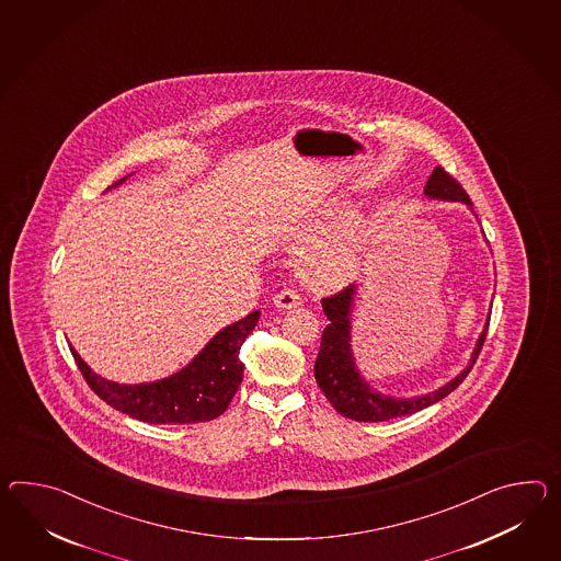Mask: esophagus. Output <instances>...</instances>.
<instances>
[{
	"instance_id": "1",
	"label": "esophagus",
	"mask_w": 561,
	"mask_h": 561,
	"mask_svg": "<svg viewBox=\"0 0 561 561\" xmlns=\"http://www.w3.org/2000/svg\"><path fill=\"white\" fill-rule=\"evenodd\" d=\"M275 306L279 310H289L301 304V294L296 287H284L279 294H275Z\"/></svg>"
}]
</instances>
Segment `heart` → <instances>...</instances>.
<instances>
[{
	"label": "heart",
	"instance_id": "heart-1",
	"mask_svg": "<svg viewBox=\"0 0 561 561\" xmlns=\"http://www.w3.org/2000/svg\"><path fill=\"white\" fill-rule=\"evenodd\" d=\"M306 272L316 284H339L353 270L351 237L344 231L312 247L306 255Z\"/></svg>",
	"mask_w": 561,
	"mask_h": 561
}]
</instances>
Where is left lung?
Masks as SVG:
<instances>
[{
	"instance_id": "obj_1",
	"label": "left lung",
	"mask_w": 561,
	"mask_h": 561,
	"mask_svg": "<svg viewBox=\"0 0 561 561\" xmlns=\"http://www.w3.org/2000/svg\"><path fill=\"white\" fill-rule=\"evenodd\" d=\"M425 194L432 198L460 201L465 205L472 206L462 184L442 165H436V170L432 172V176L425 184ZM353 294H355V286H346L342 287L341 291L322 298V308H324V314L329 316L330 324L322 332L320 353L314 365L318 387L341 415L355 422H387V420L430 408L432 403H437L439 399L450 396L451 391L465 381L466 375L479 358L489 327L480 334L479 344L474 348L472 363L468 365V369L462 370L454 381L444 385L434 393L415 397V399H393V397H382L370 391L369 385L356 373L353 355H351V344H348V334H351L348 314H351Z\"/></svg>"
}]
</instances>
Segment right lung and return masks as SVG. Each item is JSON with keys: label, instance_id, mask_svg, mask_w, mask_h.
<instances>
[{"label": "right lung", "instance_id": "add662e5", "mask_svg": "<svg viewBox=\"0 0 561 561\" xmlns=\"http://www.w3.org/2000/svg\"><path fill=\"white\" fill-rule=\"evenodd\" d=\"M257 320L260 312L255 310L219 332L188 367L168 379L146 385L107 381L89 369L75 348L70 353L87 385L113 410L148 424L210 422L225 413L243 381L239 351Z\"/></svg>", "mask_w": 561, "mask_h": 561}]
</instances>
